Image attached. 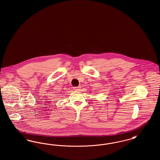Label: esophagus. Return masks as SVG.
<instances>
[{
	"label": "esophagus",
	"mask_w": 160,
	"mask_h": 160,
	"mask_svg": "<svg viewBox=\"0 0 160 160\" xmlns=\"http://www.w3.org/2000/svg\"><path fill=\"white\" fill-rule=\"evenodd\" d=\"M80 88H81L79 87V86H78V87H74V88H73L74 90L76 91H79L80 90Z\"/></svg>",
	"instance_id": "esophagus-1"
}]
</instances>
